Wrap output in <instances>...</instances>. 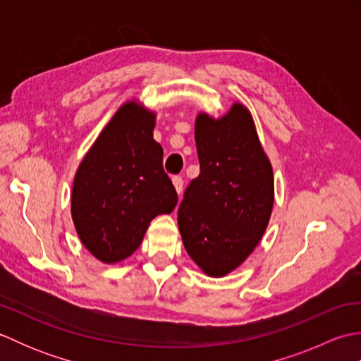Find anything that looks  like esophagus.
I'll list each match as a JSON object with an SVG mask.
<instances>
[{
	"label": "esophagus",
	"instance_id": "obj_1",
	"mask_svg": "<svg viewBox=\"0 0 361 361\" xmlns=\"http://www.w3.org/2000/svg\"><path fill=\"white\" fill-rule=\"evenodd\" d=\"M172 183H173V186H175V189H176V192L178 194H181L183 192V178L180 175H175V176H172Z\"/></svg>",
	"mask_w": 361,
	"mask_h": 361
}]
</instances>
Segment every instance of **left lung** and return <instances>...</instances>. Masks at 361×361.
<instances>
[{"label": "left lung", "instance_id": "left-lung-1", "mask_svg": "<svg viewBox=\"0 0 361 361\" xmlns=\"http://www.w3.org/2000/svg\"><path fill=\"white\" fill-rule=\"evenodd\" d=\"M195 142L200 173L183 195L178 226L194 262L206 274L224 276L251 255L265 233L273 169L240 104L217 121L198 114Z\"/></svg>", "mask_w": 361, "mask_h": 361}]
</instances>
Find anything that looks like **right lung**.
Segmentation results:
<instances>
[{"label":"right lung","mask_w":361,"mask_h":361,"mask_svg":"<svg viewBox=\"0 0 361 361\" xmlns=\"http://www.w3.org/2000/svg\"><path fill=\"white\" fill-rule=\"evenodd\" d=\"M153 126L155 114L133 102L122 105L75 173L74 225L82 243L102 262L128 257L152 219L178 203Z\"/></svg>","instance_id":"add662e5"}]
</instances>
